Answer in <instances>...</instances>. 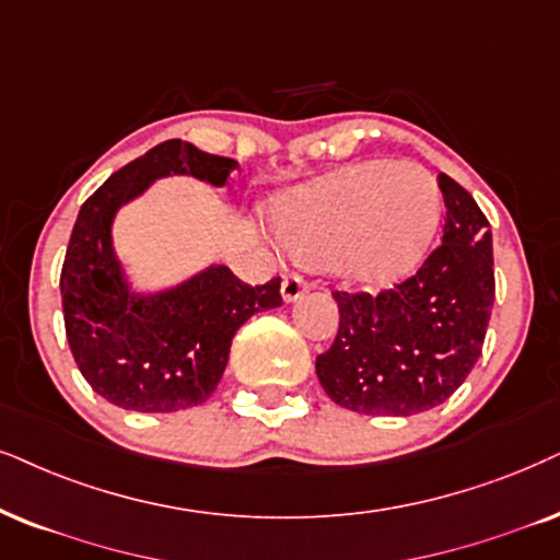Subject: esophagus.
I'll use <instances>...</instances> for the list:
<instances>
[{
	"label": "esophagus",
	"instance_id": "34e87169",
	"mask_svg": "<svg viewBox=\"0 0 560 560\" xmlns=\"http://www.w3.org/2000/svg\"><path fill=\"white\" fill-rule=\"evenodd\" d=\"M304 292H307V284H304L302 276H296V273L284 276V281H281V296H284V302L302 300Z\"/></svg>",
	"mask_w": 560,
	"mask_h": 560
}]
</instances>
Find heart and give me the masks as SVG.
Segmentation results:
<instances>
[{
    "mask_svg": "<svg viewBox=\"0 0 560 560\" xmlns=\"http://www.w3.org/2000/svg\"><path fill=\"white\" fill-rule=\"evenodd\" d=\"M442 190L429 170L393 160L353 162L279 196L271 224L302 264H332L359 289H390L429 256Z\"/></svg>",
    "mask_w": 560,
    "mask_h": 560,
    "instance_id": "b5f03b06",
    "label": "heart"
}]
</instances>
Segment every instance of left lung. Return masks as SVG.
<instances>
[{
    "mask_svg": "<svg viewBox=\"0 0 560 560\" xmlns=\"http://www.w3.org/2000/svg\"><path fill=\"white\" fill-rule=\"evenodd\" d=\"M442 245L390 292H336L338 336L315 359L332 402L364 416L442 406L476 366L493 310V240L468 190L439 175Z\"/></svg>",
    "mask_w": 560,
    "mask_h": 560,
    "instance_id": "left-lung-1",
    "label": "left lung"
}]
</instances>
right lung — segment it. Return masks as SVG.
Instances as JSON below:
<instances>
[{
    "instance_id": "1",
    "label": "right lung",
    "mask_w": 560,
    "mask_h": 560,
    "mask_svg": "<svg viewBox=\"0 0 560 560\" xmlns=\"http://www.w3.org/2000/svg\"><path fill=\"white\" fill-rule=\"evenodd\" d=\"M235 160L167 139L82 203L61 268L67 341L82 377L101 398L137 413H173L211 398L247 317L281 307V279L247 287L224 264H209L162 289H141L113 247V222L152 183L188 175L224 188Z\"/></svg>"
}]
</instances>
